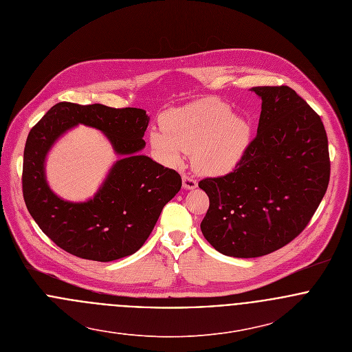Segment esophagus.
Here are the masks:
<instances>
[{
  "mask_svg": "<svg viewBox=\"0 0 352 352\" xmlns=\"http://www.w3.org/2000/svg\"><path fill=\"white\" fill-rule=\"evenodd\" d=\"M183 187L186 190H194V188L198 187V182H197V179L194 176L184 173L183 175Z\"/></svg>",
  "mask_w": 352,
  "mask_h": 352,
  "instance_id": "obj_1",
  "label": "esophagus"
}]
</instances>
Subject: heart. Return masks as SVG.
<instances>
[{
    "mask_svg": "<svg viewBox=\"0 0 352 352\" xmlns=\"http://www.w3.org/2000/svg\"><path fill=\"white\" fill-rule=\"evenodd\" d=\"M162 129L149 133V144L158 157L177 165L186 151H192L194 166L218 176L234 169L251 142V126L233 115L219 99H201L172 108L161 116Z\"/></svg>",
    "mask_w": 352,
    "mask_h": 352,
    "instance_id": "obj_1",
    "label": "heart"
}]
</instances>
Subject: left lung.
I'll list each match as a JSON object with an SVG mask.
<instances>
[{
  "label": "left lung",
  "instance_id": "obj_1",
  "mask_svg": "<svg viewBox=\"0 0 352 352\" xmlns=\"http://www.w3.org/2000/svg\"><path fill=\"white\" fill-rule=\"evenodd\" d=\"M251 91L261 98L256 137L234 170L199 182L210 201L201 233L233 257L264 256L300 236L331 175L320 115L287 85Z\"/></svg>",
  "mask_w": 352,
  "mask_h": 352
}]
</instances>
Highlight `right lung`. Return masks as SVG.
Returning a JSON list of instances; mask_svg holds the SVG:
<instances>
[{"label": "right lung", "instance_id": "1", "mask_svg": "<svg viewBox=\"0 0 352 352\" xmlns=\"http://www.w3.org/2000/svg\"><path fill=\"white\" fill-rule=\"evenodd\" d=\"M82 122L101 129L122 155L91 201L59 200L44 177V158L66 129ZM149 118L141 108H112L62 101L31 129L23 160V197L42 232L77 257L112 261L138 251L162 207L182 188L180 175L137 151Z\"/></svg>", "mask_w": 352, "mask_h": 352}]
</instances>
